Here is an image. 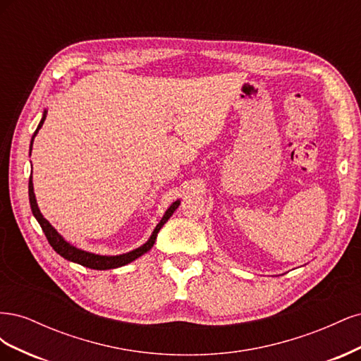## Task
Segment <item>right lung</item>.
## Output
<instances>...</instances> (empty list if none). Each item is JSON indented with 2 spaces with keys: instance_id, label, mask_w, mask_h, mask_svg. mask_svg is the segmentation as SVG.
<instances>
[{
  "instance_id": "obj_1",
  "label": "right lung",
  "mask_w": 361,
  "mask_h": 361,
  "mask_svg": "<svg viewBox=\"0 0 361 361\" xmlns=\"http://www.w3.org/2000/svg\"><path fill=\"white\" fill-rule=\"evenodd\" d=\"M47 110L43 111V116H42V120L36 129V133L32 134L31 137V143H30V155H31V147H32V141H35V137L37 135L39 129L42 128L43 122H45L47 118ZM28 197H30V206H31V212L32 215L36 216L37 223L40 224L43 233H45L49 245L57 251V253L64 257L66 260H71V262H75V264H80L85 268H92V269H113V268H118V267H123V265H128L130 264V262L138 259L140 256H143L145 253H147V251L154 247L155 241H157V236H158V232L161 231V227L166 224L169 221V218L173 215V212L178 209V206L180 204V200H176L170 204L169 209L166 211V214L162 215L161 221L157 224V227L154 228V232H152L150 238L147 239V243L143 244L141 247L129 251V253H123V255H117V256H101V255H94V253H90V251H85V250H81L78 247H75L72 244H69L66 239H64L56 228H54L51 226V223L47 220L45 216L42 215L39 206H37V202H36V195H35V187H32V179L30 176V182H28Z\"/></svg>"
}]
</instances>
